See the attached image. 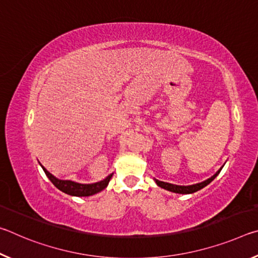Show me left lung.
<instances>
[{"mask_svg": "<svg viewBox=\"0 0 258 258\" xmlns=\"http://www.w3.org/2000/svg\"><path fill=\"white\" fill-rule=\"evenodd\" d=\"M222 169V168H221ZM217 171L215 174L212 177H209L208 180L204 181L202 183H197V184H192V185H187V186H184V185H175V184H171V183H167V182H163V181H158L156 180V183L157 185L163 187V189L165 190H168V191H172V192H175V194H183V195H186V194H194V192L198 191L200 189H203V187H205L206 185H208L209 183H211L214 178H215L218 174H220L221 172Z\"/></svg>", "mask_w": 258, "mask_h": 258, "instance_id": "obj_1", "label": "left lung"}]
</instances>
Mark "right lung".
Instances as JSON below:
<instances>
[{"mask_svg": "<svg viewBox=\"0 0 258 258\" xmlns=\"http://www.w3.org/2000/svg\"><path fill=\"white\" fill-rule=\"evenodd\" d=\"M43 171L45 172L46 176L50 178V181L53 183L59 190H61L67 195L76 196V197H87V196H92V195L98 194L100 191H102L103 189H106L109 181H110V178L112 176V174H110V175L107 176L104 180L93 183V184H81V183H76L73 181L59 180V178L54 177L51 173L47 172L44 167H43Z\"/></svg>", "mask_w": 258, "mask_h": 258, "instance_id": "right-lung-1", "label": "right lung"}]
</instances>
